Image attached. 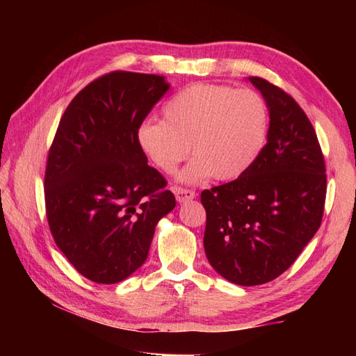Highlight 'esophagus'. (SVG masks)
I'll return each mask as SVG.
<instances>
[{
  "label": "esophagus",
  "mask_w": 356,
  "mask_h": 356,
  "mask_svg": "<svg viewBox=\"0 0 356 356\" xmlns=\"http://www.w3.org/2000/svg\"><path fill=\"white\" fill-rule=\"evenodd\" d=\"M174 194L179 203H185L188 200H193L195 197V193L191 190H185V188H174Z\"/></svg>",
  "instance_id": "esophagus-1"
}]
</instances>
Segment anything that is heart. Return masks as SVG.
I'll return each mask as SVG.
<instances>
[{
	"instance_id": "heart-1",
	"label": "heart",
	"mask_w": 356,
	"mask_h": 356,
	"mask_svg": "<svg viewBox=\"0 0 356 356\" xmlns=\"http://www.w3.org/2000/svg\"><path fill=\"white\" fill-rule=\"evenodd\" d=\"M268 122L266 104L252 90L193 84L165 102L163 119L142 120L136 139L163 172L176 171L191 148L194 157L179 172L180 182L231 180L259 157Z\"/></svg>"
}]
</instances>
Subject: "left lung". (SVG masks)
<instances>
[{
    "label": "left lung",
    "instance_id": "8db88e82",
    "mask_svg": "<svg viewBox=\"0 0 356 356\" xmlns=\"http://www.w3.org/2000/svg\"><path fill=\"white\" fill-rule=\"evenodd\" d=\"M248 79L269 111L266 145L241 176L200 197L209 264L234 284L257 286L282 275L318 231L326 166L300 105L268 81Z\"/></svg>",
    "mask_w": 356,
    "mask_h": 356
}]
</instances>
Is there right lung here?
Returning a JSON list of instances; mask_svg holds the SVG:
<instances>
[{
    "label": "right lung",
    "mask_w": 356,
    "mask_h": 356,
    "mask_svg": "<svg viewBox=\"0 0 356 356\" xmlns=\"http://www.w3.org/2000/svg\"><path fill=\"white\" fill-rule=\"evenodd\" d=\"M168 88L165 76L113 72L82 88L59 120L44 179L47 220L67 260L95 283L138 270L176 207L136 139Z\"/></svg>",
    "instance_id": "1"
}]
</instances>
